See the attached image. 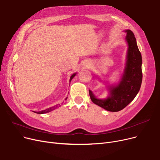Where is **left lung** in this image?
Masks as SVG:
<instances>
[{
    "label": "left lung",
    "instance_id": "8db88e82",
    "mask_svg": "<svg viewBox=\"0 0 160 160\" xmlns=\"http://www.w3.org/2000/svg\"><path fill=\"white\" fill-rule=\"evenodd\" d=\"M125 32L127 33L126 40L128 48L127 64L120 83L115 87H110V96L103 100L95 98L91 91L89 90L92 102L112 112L122 110L132 101L140 89L142 78V58L135 36L130 30Z\"/></svg>",
    "mask_w": 160,
    "mask_h": 160
}]
</instances>
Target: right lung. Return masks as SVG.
<instances>
[{
	"mask_svg": "<svg viewBox=\"0 0 160 160\" xmlns=\"http://www.w3.org/2000/svg\"><path fill=\"white\" fill-rule=\"evenodd\" d=\"M75 75H76V73L73 74L71 76V78H70V81H69V82H71V80L74 78V77ZM67 97L65 98V100H67ZM58 106H60V104L56 105L55 106H53V107H51V108H48V109H47V110H43V111H41V112H35V113H38V114H43V113H48V112H50V111H52V110H54V109H56V108H58Z\"/></svg>",
	"mask_w": 160,
	"mask_h": 160,
	"instance_id": "add662e5",
	"label": "right lung"
}]
</instances>
